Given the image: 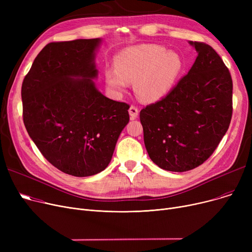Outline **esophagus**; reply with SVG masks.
I'll use <instances>...</instances> for the list:
<instances>
[{
	"label": "esophagus",
	"mask_w": 252,
	"mask_h": 252,
	"mask_svg": "<svg viewBox=\"0 0 252 252\" xmlns=\"http://www.w3.org/2000/svg\"><path fill=\"white\" fill-rule=\"evenodd\" d=\"M128 113L130 115V119H136L138 117V114H139V109H138L137 106L131 105L129 109H128Z\"/></svg>",
	"instance_id": "esophagus-1"
}]
</instances>
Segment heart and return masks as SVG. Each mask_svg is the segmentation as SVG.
<instances>
[{
    "label": "heart",
    "instance_id": "1",
    "mask_svg": "<svg viewBox=\"0 0 252 252\" xmlns=\"http://www.w3.org/2000/svg\"><path fill=\"white\" fill-rule=\"evenodd\" d=\"M116 69L106 71V81L116 93H124L134 83L137 97L143 102H155L166 96L183 69L176 52L158 45H139L122 51L115 58Z\"/></svg>",
    "mask_w": 252,
    "mask_h": 252
}]
</instances>
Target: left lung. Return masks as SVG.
<instances>
[{"label": "left lung", "mask_w": 252, "mask_h": 252, "mask_svg": "<svg viewBox=\"0 0 252 252\" xmlns=\"http://www.w3.org/2000/svg\"><path fill=\"white\" fill-rule=\"evenodd\" d=\"M198 56L188 74L161 100L140 112L145 147L162 169L187 171L215 152L229 128L233 82L209 45L189 42Z\"/></svg>", "instance_id": "8db88e82"}]
</instances>
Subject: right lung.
Segmentation results:
<instances>
[{
	"instance_id": "1",
	"label": "right lung",
	"mask_w": 252,
	"mask_h": 252,
	"mask_svg": "<svg viewBox=\"0 0 252 252\" xmlns=\"http://www.w3.org/2000/svg\"><path fill=\"white\" fill-rule=\"evenodd\" d=\"M101 38L50 43L35 57L22 88L23 123L46 159L74 177L108 166L129 121V105L97 90L95 51Z\"/></svg>"
}]
</instances>
